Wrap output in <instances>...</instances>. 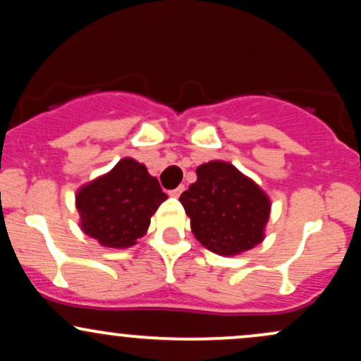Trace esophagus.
<instances>
[{
    "label": "esophagus",
    "instance_id": "1",
    "mask_svg": "<svg viewBox=\"0 0 361 361\" xmlns=\"http://www.w3.org/2000/svg\"><path fill=\"white\" fill-rule=\"evenodd\" d=\"M183 190H185V186L181 185V186H178V188H175V190H169V195H171V197H180V195L183 193Z\"/></svg>",
    "mask_w": 361,
    "mask_h": 361
}]
</instances>
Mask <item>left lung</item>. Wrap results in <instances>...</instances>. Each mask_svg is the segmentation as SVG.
<instances>
[{"mask_svg":"<svg viewBox=\"0 0 361 361\" xmlns=\"http://www.w3.org/2000/svg\"><path fill=\"white\" fill-rule=\"evenodd\" d=\"M192 231L207 250L222 256L263 241L270 200L233 164L212 161L197 169V181L180 197Z\"/></svg>","mask_w":361,"mask_h":361,"instance_id":"obj_1","label":"left lung"}]
</instances>
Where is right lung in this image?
Masks as SVG:
<instances>
[{
    "mask_svg": "<svg viewBox=\"0 0 361 361\" xmlns=\"http://www.w3.org/2000/svg\"><path fill=\"white\" fill-rule=\"evenodd\" d=\"M166 198L146 166L126 157L109 175L82 186L76 207L90 238L106 247H128L146 234L151 215Z\"/></svg>",
    "mask_w": 361,
    "mask_h": 361,
    "instance_id": "add662e5",
    "label": "right lung"
}]
</instances>
